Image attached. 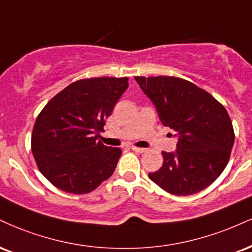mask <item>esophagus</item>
<instances>
[{"label": "esophagus", "instance_id": "34e87169", "mask_svg": "<svg viewBox=\"0 0 252 252\" xmlns=\"http://www.w3.org/2000/svg\"><path fill=\"white\" fill-rule=\"evenodd\" d=\"M130 148H131V150L136 151V153H141L142 154V153H144V151H145L144 148H138V147H135V145H131Z\"/></svg>", "mask_w": 252, "mask_h": 252}]
</instances>
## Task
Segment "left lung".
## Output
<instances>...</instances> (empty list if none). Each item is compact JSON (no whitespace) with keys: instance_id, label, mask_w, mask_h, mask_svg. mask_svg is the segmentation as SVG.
<instances>
[{"instance_id":"8db88e82","label":"left lung","mask_w":252,"mask_h":252,"mask_svg":"<svg viewBox=\"0 0 252 252\" xmlns=\"http://www.w3.org/2000/svg\"><path fill=\"white\" fill-rule=\"evenodd\" d=\"M159 120L175 131L176 150L149 178L165 191L188 196L210 186L225 169L235 134L225 108L210 94L178 77H135ZM171 135V134H170Z\"/></svg>"}]
</instances>
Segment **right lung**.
<instances>
[{"mask_svg":"<svg viewBox=\"0 0 252 252\" xmlns=\"http://www.w3.org/2000/svg\"><path fill=\"white\" fill-rule=\"evenodd\" d=\"M126 88V77L87 78L47 103L36 118L32 151L50 183L82 195L113 175L122 151L97 142V137Z\"/></svg>","mask_w":252,"mask_h":252,"instance_id":"obj_1","label":"right lung"}]
</instances>
